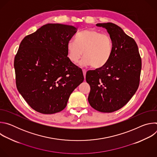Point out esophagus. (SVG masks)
Segmentation results:
<instances>
[{
	"label": "esophagus",
	"mask_w": 157,
	"mask_h": 157,
	"mask_svg": "<svg viewBox=\"0 0 157 157\" xmlns=\"http://www.w3.org/2000/svg\"><path fill=\"white\" fill-rule=\"evenodd\" d=\"M82 72H83L84 77L85 78V76H86V70H82Z\"/></svg>",
	"instance_id": "34e87169"
}]
</instances>
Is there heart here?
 I'll use <instances>...</instances> for the list:
<instances>
[{
    "mask_svg": "<svg viewBox=\"0 0 157 157\" xmlns=\"http://www.w3.org/2000/svg\"><path fill=\"white\" fill-rule=\"evenodd\" d=\"M68 57L76 64L83 56V65L94 68L104 66L109 61L113 52V43L109 36L92 30H85L77 35L75 42L70 41L67 44Z\"/></svg>",
    "mask_w": 157,
    "mask_h": 157,
    "instance_id": "obj_1",
    "label": "heart"
}]
</instances>
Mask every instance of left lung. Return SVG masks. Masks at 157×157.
Segmentation results:
<instances>
[{
  "label": "left lung",
  "instance_id": "left-lung-1",
  "mask_svg": "<svg viewBox=\"0 0 157 157\" xmlns=\"http://www.w3.org/2000/svg\"><path fill=\"white\" fill-rule=\"evenodd\" d=\"M96 25L107 30L113 52L104 66L86 73V80L91 87L88 101L98 111L113 113L124 107L136 93L142 59L136 42L120 27L110 22Z\"/></svg>",
  "mask_w": 157,
  "mask_h": 157
}]
</instances>
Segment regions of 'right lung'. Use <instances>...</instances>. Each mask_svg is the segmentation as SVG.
Here are the masks:
<instances>
[{"instance_id":"1","label":"right lung","mask_w":157,"mask_h":157,"mask_svg":"<svg viewBox=\"0 0 157 157\" xmlns=\"http://www.w3.org/2000/svg\"><path fill=\"white\" fill-rule=\"evenodd\" d=\"M77 32L71 25L48 24L21 41L14 58L18 92L35 110L52 114L63 110L82 81V70L67 56Z\"/></svg>"}]
</instances>
